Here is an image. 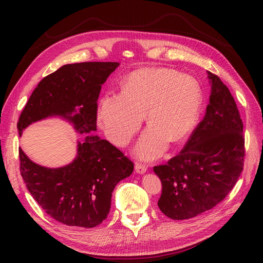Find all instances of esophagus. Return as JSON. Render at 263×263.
<instances>
[{
    "label": "esophagus",
    "mask_w": 263,
    "mask_h": 263,
    "mask_svg": "<svg viewBox=\"0 0 263 263\" xmlns=\"http://www.w3.org/2000/svg\"><path fill=\"white\" fill-rule=\"evenodd\" d=\"M135 171L138 174H144L147 171V165L142 163H136V165H135Z\"/></svg>",
    "instance_id": "1"
}]
</instances>
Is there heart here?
<instances>
[{
    "mask_svg": "<svg viewBox=\"0 0 263 263\" xmlns=\"http://www.w3.org/2000/svg\"><path fill=\"white\" fill-rule=\"evenodd\" d=\"M202 92L192 77L164 68L133 71L119 86V95L102 98L99 119L106 137L117 146L128 144L142 124L149 126L136 151L144 159L160 156L171 144L185 139L196 125Z\"/></svg>",
    "mask_w": 263,
    "mask_h": 263,
    "instance_id": "1",
    "label": "heart"
}]
</instances>
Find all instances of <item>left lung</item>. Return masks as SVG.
<instances>
[{"label":"left lung","mask_w":263,"mask_h":263,"mask_svg":"<svg viewBox=\"0 0 263 263\" xmlns=\"http://www.w3.org/2000/svg\"><path fill=\"white\" fill-rule=\"evenodd\" d=\"M208 73L211 95L203 121L178 156L154 166L162 183L158 206L171 219H190L212 210L243 169V125L236 102L220 79Z\"/></svg>","instance_id":"left-lung-1"}]
</instances>
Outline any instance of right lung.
I'll return each mask as SVG.
<instances>
[{"label": "right lung", "mask_w": 263, "mask_h": 263, "mask_svg": "<svg viewBox=\"0 0 263 263\" xmlns=\"http://www.w3.org/2000/svg\"><path fill=\"white\" fill-rule=\"evenodd\" d=\"M118 62L65 65L38 83L17 123L20 136L30 124L59 116L85 137L77 141L72 162L60 168L37 164L20 148L21 174L43 210L62 224L92 228L104 220L119 181L133 173L134 163L122 151L91 132L97 130L102 84Z\"/></svg>", "instance_id": "1"}]
</instances>
